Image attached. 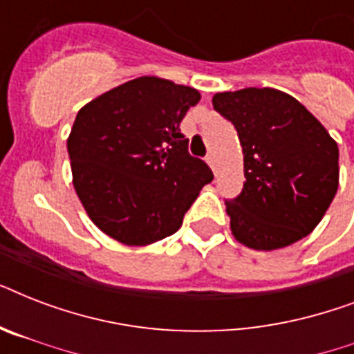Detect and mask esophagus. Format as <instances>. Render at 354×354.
I'll use <instances>...</instances> for the list:
<instances>
[{
	"mask_svg": "<svg viewBox=\"0 0 354 354\" xmlns=\"http://www.w3.org/2000/svg\"><path fill=\"white\" fill-rule=\"evenodd\" d=\"M205 161H207V165H209L211 169H213V171H215L216 160H215V154H213V152H209V154L205 156Z\"/></svg>",
	"mask_w": 354,
	"mask_h": 354,
	"instance_id": "obj_1",
	"label": "esophagus"
}]
</instances>
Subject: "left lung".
Instances as JSON below:
<instances>
[{
    "label": "left lung",
    "mask_w": 354,
    "mask_h": 354,
    "mask_svg": "<svg viewBox=\"0 0 354 354\" xmlns=\"http://www.w3.org/2000/svg\"><path fill=\"white\" fill-rule=\"evenodd\" d=\"M213 106L239 133L244 187L226 202L236 241L279 250L318 226L338 191V145L301 102L274 88L215 93Z\"/></svg>",
    "instance_id": "1"
}]
</instances>
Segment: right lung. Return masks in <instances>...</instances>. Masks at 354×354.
Returning <instances> with one entry per match:
<instances>
[{"label": "right lung", "mask_w": 354, "mask_h": 354, "mask_svg": "<svg viewBox=\"0 0 354 354\" xmlns=\"http://www.w3.org/2000/svg\"><path fill=\"white\" fill-rule=\"evenodd\" d=\"M198 101L194 88L139 77L80 108L68 138L73 187L102 233L127 246H149L180 230L213 180L180 132Z\"/></svg>", "instance_id": "obj_1"}]
</instances>
